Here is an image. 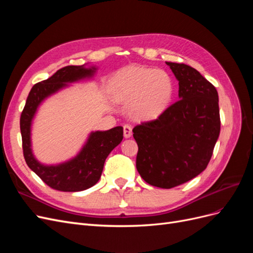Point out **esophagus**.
<instances>
[{"mask_svg":"<svg viewBox=\"0 0 253 253\" xmlns=\"http://www.w3.org/2000/svg\"><path fill=\"white\" fill-rule=\"evenodd\" d=\"M124 135L126 138H129L132 136V126L129 125H125L124 126Z\"/></svg>","mask_w":253,"mask_h":253,"instance_id":"34e87169","label":"esophagus"}]
</instances>
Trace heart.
Listing matches in <instances>:
<instances>
[{"mask_svg": "<svg viewBox=\"0 0 253 253\" xmlns=\"http://www.w3.org/2000/svg\"><path fill=\"white\" fill-rule=\"evenodd\" d=\"M173 80L163 70L128 66L117 74L113 82V97L122 103L132 102L135 116L153 119L171 103Z\"/></svg>", "mask_w": 253, "mask_h": 253, "instance_id": "heart-1", "label": "heart"}]
</instances>
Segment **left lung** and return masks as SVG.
<instances>
[{
    "label": "left lung",
    "mask_w": 253,
    "mask_h": 253,
    "mask_svg": "<svg viewBox=\"0 0 253 253\" xmlns=\"http://www.w3.org/2000/svg\"><path fill=\"white\" fill-rule=\"evenodd\" d=\"M178 80L179 100L133 128L136 168L149 185L171 189L208 166L220 131L215 86L183 63L166 62Z\"/></svg>",
    "instance_id": "obj_1"
}]
</instances>
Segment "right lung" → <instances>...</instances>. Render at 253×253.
<instances>
[{
	"label": "right lung",
	"instance_id": "obj_1",
	"mask_svg": "<svg viewBox=\"0 0 253 253\" xmlns=\"http://www.w3.org/2000/svg\"><path fill=\"white\" fill-rule=\"evenodd\" d=\"M95 67L85 68L70 65L57 71L50 78L35 84L30 89L20 118L22 148L27 166L51 189L63 192H78L98 182L106 157L124 138V127L116 126L109 131H97L89 135L79 154L70 162L57 166L41 165L30 149V126L39 104L45 98L66 86V83L91 77Z\"/></svg>",
	"mask_w": 253,
	"mask_h": 253
}]
</instances>
